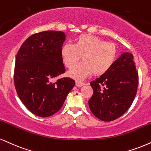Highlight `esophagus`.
Returning a JSON list of instances; mask_svg holds the SVG:
<instances>
[{
    "mask_svg": "<svg viewBox=\"0 0 151 151\" xmlns=\"http://www.w3.org/2000/svg\"><path fill=\"white\" fill-rule=\"evenodd\" d=\"M84 85H85V83H83V82H81V81H78L76 82V85L77 87H82V86H83Z\"/></svg>",
    "mask_w": 151,
    "mask_h": 151,
    "instance_id": "obj_1",
    "label": "esophagus"
}]
</instances>
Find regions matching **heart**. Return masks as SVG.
Wrapping results in <instances>:
<instances>
[{"label": "heart", "mask_w": 151, "mask_h": 151, "mask_svg": "<svg viewBox=\"0 0 151 151\" xmlns=\"http://www.w3.org/2000/svg\"><path fill=\"white\" fill-rule=\"evenodd\" d=\"M61 55L68 68H71L82 56L83 61L68 71L70 77L82 80L91 73L101 76L109 71L118 57V47L113 42H108L99 37L81 34L76 38L74 44L63 45Z\"/></svg>", "instance_id": "b5f03b06"}]
</instances>
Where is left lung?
<instances>
[{"instance_id":"obj_1","label":"left lung","mask_w":151,"mask_h":151,"mask_svg":"<svg viewBox=\"0 0 151 151\" xmlns=\"http://www.w3.org/2000/svg\"><path fill=\"white\" fill-rule=\"evenodd\" d=\"M90 85L94 92L88 104L93 114L105 122L122 116L131 106L138 89L139 75L132 54H122L109 71Z\"/></svg>"}]
</instances>
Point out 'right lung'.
<instances>
[{
    "instance_id": "add662e5",
    "label": "right lung",
    "mask_w": 151,
    "mask_h": 151,
    "mask_svg": "<svg viewBox=\"0 0 151 151\" xmlns=\"http://www.w3.org/2000/svg\"><path fill=\"white\" fill-rule=\"evenodd\" d=\"M66 35L47 31L29 37L16 57L14 83L19 97L31 113L45 118L59 111L75 85L70 78L54 79L66 71L61 49Z\"/></svg>"
}]
</instances>
